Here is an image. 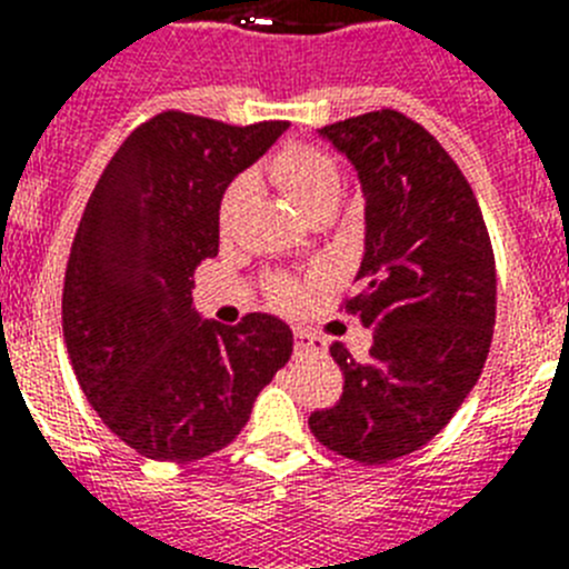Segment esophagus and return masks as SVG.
Returning a JSON list of instances; mask_svg holds the SVG:
<instances>
[{
	"label": "esophagus",
	"mask_w": 569,
	"mask_h": 569,
	"mask_svg": "<svg viewBox=\"0 0 569 569\" xmlns=\"http://www.w3.org/2000/svg\"><path fill=\"white\" fill-rule=\"evenodd\" d=\"M293 341H296V353H325V350H328L325 341L316 339V336H308L305 330H296Z\"/></svg>",
	"instance_id": "34e87169"
}]
</instances>
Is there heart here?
<instances>
[{
  "label": "heart",
  "instance_id": "obj_1",
  "mask_svg": "<svg viewBox=\"0 0 569 569\" xmlns=\"http://www.w3.org/2000/svg\"><path fill=\"white\" fill-rule=\"evenodd\" d=\"M270 182L288 196L290 204L299 210L305 219H313L319 213H333L336 204L341 199V170L330 153L319 148H288L276 156L273 162L268 164ZM250 193L248 182H239L224 193L222 204H219V228L230 233L239 219V210ZM270 299L279 308L290 310L305 299V288L293 279H279L270 281Z\"/></svg>",
  "mask_w": 569,
  "mask_h": 569
}]
</instances>
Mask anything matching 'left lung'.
<instances>
[{
  "label": "left lung",
  "mask_w": 569,
  "mask_h": 569,
  "mask_svg": "<svg viewBox=\"0 0 569 569\" xmlns=\"http://www.w3.org/2000/svg\"><path fill=\"white\" fill-rule=\"evenodd\" d=\"M356 168L365 256L347 310L373 330L370 359L333 341L345 393L310 416L333 453L401 459L439 433L479 381L496 325V261L459 164L413 119L373 110L321 128Z\"/></svg>",
  "instance_id": "1"
}]
</instances>
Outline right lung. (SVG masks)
Here are the masks:
<instances>
[{"label": "right lung", "mask_w": 569, "mask_h": 569, "mask_svg": "<svg viewBox=\"0 0 569 569\" xmlns=\"http://www.w3.org/2000/svg\"><path fill=\"white\" fill-rule=\"evenodd\" d=\"M284 130L168 110L124 139L90 193L64 270V345L99 419L148 459L228 447L293 353L276 316L224 328L190 296L196 264L219 253L224 190Z\"/></svg>", "instance_id": "1"}]
</instances>
